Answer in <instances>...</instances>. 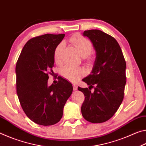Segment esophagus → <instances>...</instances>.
<instances>
[{"instance_id": "1", "label": "esophagus", "mask_w": 146, "mask_h": 146, "mask_svg": "<svg viewBox=\"0 0 146 146\" xmlns=\"http://www.w3.org/2000/svg\"><path fill=\"white\" fill-rule=\"evenodd\" d=\"M73 90L76 91V90H77V86H76V85L75 84H73Z\"/></svg>"}]
</instances>
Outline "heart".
<instances>
[{
  "mask_svg": "<svg viewBox=\"0 0 146 146\" xmlns=\"http://www.w3.org/2000/svg\"><path fill=\"white\" fill-rule=\"evenodd\" d=\"M70 42L77 49L80 55L86 57L92 51L93 44L91 42L80 34H75L70 38ZM64 48V43H59L56 46L54 51V60L58 64L62 62V55ZM89 61H92V58L89 57ZM84 71L81 68L73 67L71 66H66L61 70L60 74L64 78L69 81L75 82L84 75Z\"/></svg>",
  "mask_w": 146,
  "mask_h": 146,
  "instance_id": "1",
  "label": "heart"
}]
</instances>
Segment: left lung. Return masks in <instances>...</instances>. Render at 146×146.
Segmentation results:
<instances>
[{"instance_id": "left-lung-1", "label": "left lung", "mask_w": 146, "mask_h": 146, "mask_svg": "<svg viewBox=\"0 0 146 146\" xmlns=\"http://www.w3.org/2000/svg\"><path fill=\"white\" fill-rule=\"evenodd\" d=\"M83 35L92 42L97 56L91 74L82 79L89 89L78 87L85 97L81 111L88 122H104L114 115L122 102L126 63L114 37L98 29L85 31ZM93 87L95 91L91 93Z\"/></svg>"}]
</instances>
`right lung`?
Masks as SVG:
<instances>
[{
	"instance_id": "1",
	"label": "right lung",
	"mask_w": 146,
	"mask_h": 146,
	"mask_svg": "<svg viewBox=\"0 0 146 146\" xmlns=\"http://www.w3.org/2000/svg\"><path fill=\"white\" fill-rule=\"evenodd\" d=\"M64 34H45L31 38L22 50L16 64L17 93L21 107L29 119L42 125L58 122L66 101L73 91L70 82L59 78L48 85L52 75L54 51Z\"/></svg>"
}]
</instances>
